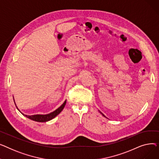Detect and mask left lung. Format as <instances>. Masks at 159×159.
<instances>
[{"instance_id": "1", "label": "left lung", "mask_w": 159, "mask_h": 159, "mask_svg": "<svg viewBox=\"0 0 159 159\" xmlns=\"http://www.w3.org/2000/svg\"><path fill=\"white\" fill-rule=\"evenodd\" d=\"M100 113H101V114H102V115H103V116H104V114H103V113H101V111H100ZM105 117H106V116H105Z\"/></svg>"}]
</instances>
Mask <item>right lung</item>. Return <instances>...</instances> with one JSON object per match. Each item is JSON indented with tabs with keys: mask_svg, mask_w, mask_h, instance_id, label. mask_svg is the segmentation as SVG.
<instances>
[{
	"mask_svg": "<svg viewBox=\"0 0 159 159\" xmlns=\"http://www.w3.org/2000/svg\"><path fill=\"white\" fill-rule=\"evenodd\" d=\"M14 100V99H13ZM14 102H15V100H14ZM66 100L64 101V102L58 108H57V109L56 110H55L54 111L50 113H48V114H46V115H24L22 113H21L20 111V110L18 109L17 106H16V104H15V106L16 107V108H17L18 110L23 115H24L25 116H26L27 118L32 120H34V121H36V122H48L50 120L53 119V118H55L56 116H57L58 114H59L62 111V110L64 109V107L66 105Z\"/></svg>",
	"mask_w": 159,
	"mask_h": 159,
	"instance_id": "obj_1",
	"label": "right lung"
}]
</instances>
